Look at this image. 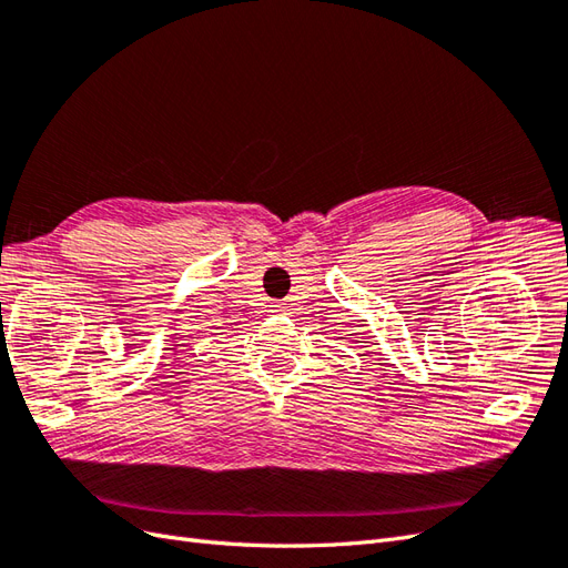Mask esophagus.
<instances>
[{"label": "esophagus", "mask_w": 568, "mask_h": 568, "mask_svg": "<svg viewBox=\"0 0 568 568\" xmlns=\"http://www.w3.org/2000/svg\"><path fill=\"white\" fill-rule=\"evenodd\" d=\"M272 307H274V311H277V313H284V305H282V303H274Z\"/></svg>", "instance_id": "esophagus-1"}]
</instances>
